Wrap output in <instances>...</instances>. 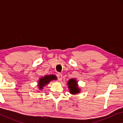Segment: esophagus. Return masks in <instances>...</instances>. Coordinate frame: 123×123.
Segmentation results:
<instances>
[{
    "label": "esophagus",
    "mask_w": 123,
    "mask_h": 123,
    "mask_svg": "<svg viewBox=\"0 0 123 123\" xmlns=\"http://www.w3.org/2000/svg\"><path fill=\"white\" fill-rule=\"evenodd\" d=\"M57 77H58V78L59 80H62L63 75H62L61 73H58V74H57Z\"/></svg>",
    "instance_id": "34e87169"
}]
</instances>
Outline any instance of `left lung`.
Instances as JSON below:
<instances>
[{"label":"left lung","instance_id":"8db88e82","mask_svg":"<svg viewBox=\"0 0 123 123\" xmlns=\"http://www.w3.org/2000/svg\"><path fill=\"white\" fill-rule=\"evenodd\" d=\"M67 85H68V87L70 94L76 95V94L79 93L80 92V89L78 87V82L77 81L76 79H70L68 81Z\"/></svg>","mask_w":123,"mask_h":123}]
</instances>
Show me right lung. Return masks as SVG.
<instances>
[{
  "label": "right lung",
  "instance_id": "1",
  "mask_svg": "<svg viewBox=\"0 0 123 123\" xmlns=\"http://www.w3.org/2000/svg\"><path fill=\"white\" fill-rule=\"evenodd\" d=\"M57 77L54 74L46 75L44 77H42L38 81V87L40 90H42L45 86L48 85L51 80H56Z\"/></svg>",
  "mask_w": 123,
  "mask_h": 123
}]
</instances>
